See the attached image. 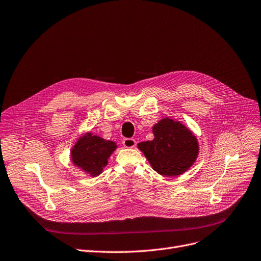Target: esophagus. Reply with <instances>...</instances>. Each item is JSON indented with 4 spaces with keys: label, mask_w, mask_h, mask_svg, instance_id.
Listing matches in <instances>:
<instances>
[{
    "label": "esophagus",
    "mask_w": 261,
    "mask_h": 261,
    "mask_svg": "<svg viewBox=\"0 0 261 261\" xmlns=\"http://www.w3.org/2000/svg\"><path fill=\"white\" fill-rule=\"evenodd\" d=\"M122 145L126 147V148H133V147L137 145V141L134 139H124L122 141Z\"/></svg>",
    "instance_id": "obj_1"
}]
</instances>
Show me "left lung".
I'll use <instances>...</instances> for the list:
<instances>
[{
	"label": "left lung",
	"instance_id": "1",
	"mask_svg": "<svg viewBox=\"0 0 261 261\" xmlns=\"http://www.w3.org/2000/svg\"><path fill=\"white\" fill-rule=\"evenodd\" d=\"M154 139L138 144L156 173L172 177L184 174L198 154L195 135L179 121L164 118L152 127Z\"/></svg>",
	"mask_w": 261,
	"mask_h": 261
}]
</instances>
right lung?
Masks as SVG:
<instances>
[{
  "instance_id": "obj_1",
  "label": "right lung",
  "mask_w": 261,
  "mask_h": 261,
  "mask_svg": "<svg viewBox=\"0 0 261 261\" xmlns=\"http://www.w3.org/2000/svg\"><path fill=\"white\" fill-rule=\"evenodd\" d=\"M116 148V143L106 141L88 132L72 147L71 161L85 173L96 177L102 173L108 159Z\"/></svg>"
}]
</instances>
